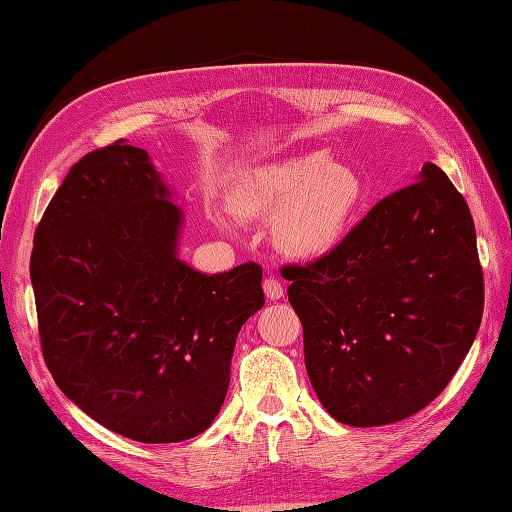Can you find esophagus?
I'll use <instances>...</instances> for the list:
<instances>
[{"label": "esophagus", "instance_id": "obj_1", "mask_svg": "<svg viewBox=\"0 0 512 512\" xmlns=\"http://www.w3.org/2000/svg\"><path fill=\"white\" fill-rule=\"evenodd\" d=\"M264 292H266V297L270 301H277V299L284 297V284H281L277 277L270 275V277L264 279Z\"/></svg>", "mask_w": 512, "mask_h": 512}]
</instances>
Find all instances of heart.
I'll list each match as a JSON object with an SVG mask.
<instances>
[{"mask_svg": "<svg viewBox=\"0 0 512 512\" xmlns=\"http://www.w3.org/2000/svg\"><path fill=\"white\" fill-rule=\"evenodd\" d=\"M363 198L356 173L323 151L257 167L235 184L231 204L242 217L275 213L273 233L290 255H314L345 231Z\"/></svg>", "mask_w": 512, "mask_h": 512, "instance_id": "heart-1", "label": "heart"}]
</instances>
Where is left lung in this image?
I'll use <instances>...</instances> for the list:
<instances>
[{"label": "left lung", "mask_w": 512, "mask_h": 512, "mask_svg": "<svg viewBox=\"0 0 512 512\" xmlns=\"http://www.w3.org/2000/svg\"><path fill=\"white\" fill-rule=\"evenodd\" d=\"M310 383L334 420L380 427L442 394L480 330L484 275L462 193L427 162L339 246L281 268Z\"/></svg>", "instance_id": "left-lung-1"}]
</instances>
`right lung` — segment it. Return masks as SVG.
<instances>
[{
	"label": "right lung",
	"instance_id": "1",
	"mask_svg": "<svg viewBox=\"0 0 512 512\" xmlns=\"http://www.w3.org/2000/svg\"><path fill=\"white\" fill-rule=\"evenodd\" d=\"M180 226L147 151L116 140L72 165L30 255L54 383L105 429L147 444L209 427L237 334L264 308L262 266L202 275L178 259Z\"/></svg>",
	"mask_w": 512,
	"mask_h": 512
}]
</instances>
